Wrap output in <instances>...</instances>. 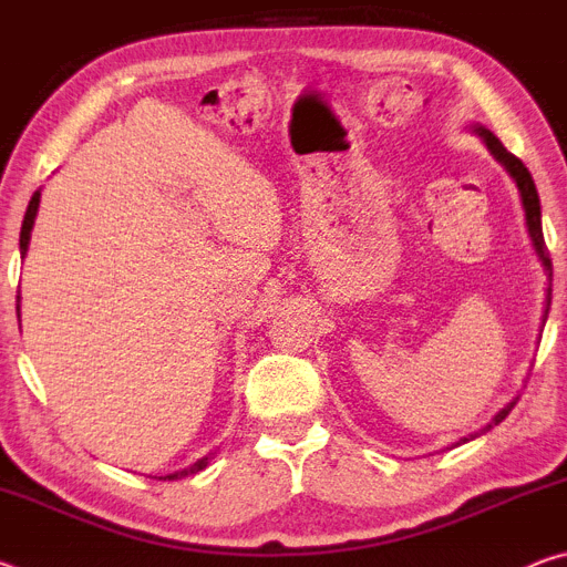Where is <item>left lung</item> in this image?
<instances>
[{"instance_id":"obj_1","label":"left lung","mask_w":567,"mask_h":567,"mask_svg":"<svg viewBox=\"0 0 567 567\" xmlns=\"http://www.w3.org/2000/svg\"><path fill=\"white\" fill-rule=\"evenodd\" d=\"M473 132L477 134L480 140L485 142V147L491 150V155H493L497 162H501V165L505 167L507 175L513 177V182H515L517 192H520V203H523V209H525V225H527V235H530V239H533L535 255L540 257V262H543V267H545V275H548V282H550V280H553V262H550L548 247H545V237H543V223H540V197H537V189H535L533 175H530V172H527V167L523 165V159H517V157L513 155V152H507V150L503 147V142L497 140L491 130H485V127H480V124H475ZM548 312H550V285H548V295H545L543 328H545V320H548ZM515 402H517V400L507 402V405H505V408H503L501 412H497V415L493 417L491 425H485L483 430H480V433L470 435V437H477V435H483V433H487V430H491L493 425H497V422H503L507 415H511V410L515 408ZM470 437H463V440H460V443H467ZM460 443H455V445H460Z\"/></svg>"}]
</instances>
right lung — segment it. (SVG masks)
<instances>
[{
  "label": "right lung",
  "mask_w": 567,
  "mask_h": 567,
  "mask_svg": "<svg viewBox=\"0 0 567 567\" xmlns=\"http://www.w3.org/2000/svg\"><path fill=\"white\" fill-rule=\"evenodd\" d=\"M40 197H42V189H37L30 205H27V213H24V223H22V233H19V255L27 257V249H30V239H32V227H34V217H37V209H40ZM17 312H19V295H17ZM215 453L205 455L203 460H197L195 465H189L185 470H177V473H169L159 480H179V477H187V475H195L199 470H205L209 465V460H213Z\"/></svg>",
  "instance_id": "obj_1"
}]
</instances>
